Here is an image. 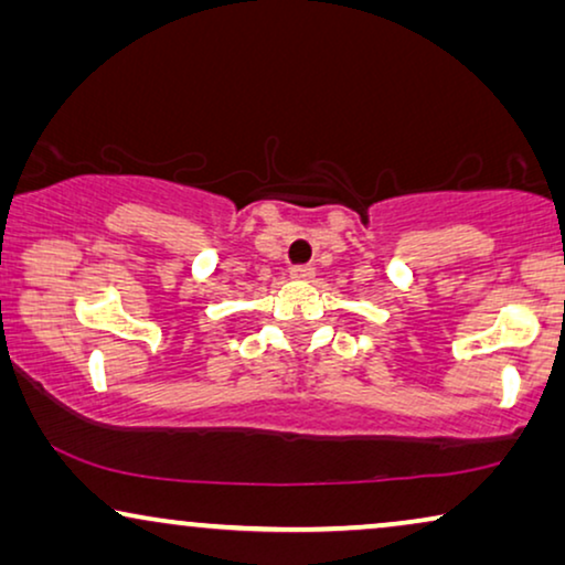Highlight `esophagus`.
<instances>
[{"label": "esophagus", "instance_id": "34e87169", "mask_svg": "<svg viewBox=\"0 0 565 565\" xmlns=\"http://www.w3.org/2000/svg\"><path fill=\"white\" fill-rule=\"evenodd\" d=\"M290 277H292V280H311L313 267L311 265H292L290 267Z\"/></svg>", "mask_w": 565, "mask_h": 565}]
</instances>
